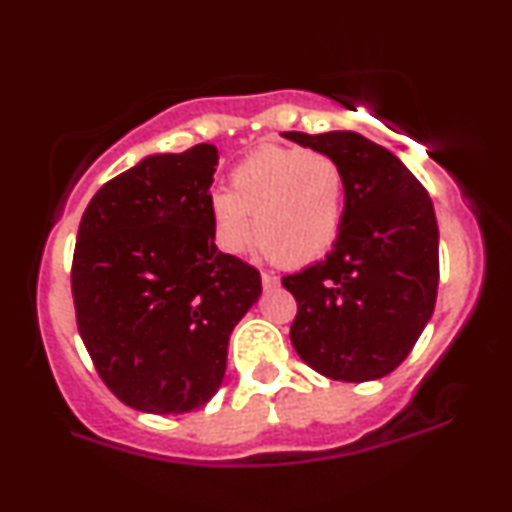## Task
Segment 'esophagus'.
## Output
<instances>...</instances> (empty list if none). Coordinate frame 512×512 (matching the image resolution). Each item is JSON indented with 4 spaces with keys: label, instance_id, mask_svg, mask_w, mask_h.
I'll list each match as a JSON object with an SVG mask.
<instances>
[{
    "label": "esophagus",
    "instance_id": "1",
    "mask_svg": "<svg viewBox=\"0 0 512 512\" xmlns=\"http://www.w3.org/2000/svg\"><path fill=\"white\" fill-rule=\"evenodd\" d=\"M262 286L264 289H274V286H279V276L274 272H262Z\"/></svg>",
    "mask_w": 512,
    "mask_h": 512
}]
</instances>
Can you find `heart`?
Masks as SVG:
<instances>
[{
	"mask_svg": "<svg viewBox=\"0 0 512 512\" xmlns=\"http://www.w3.org/2000/svg\"><path fill=\"white\" fill-rule=\"evenodd\" d=\"M344 202V170L332 156L301 146H260L231 170V192L211 195L216 243L236 255L257 231L262 250L279 264L320 260L342 231Z\"/></svg>",
	"mask_w": 512,
	"mask_h": 512,
	"instance_id": "1",
	"label": "heart"
}]
</instances>
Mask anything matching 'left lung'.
I'll use <instances>...</instances> for the list:
<instances>
[{"mask_svg":"<svg viewBox=\"0 0 512 512\" xmlns=\"http://www.w3.org/2000/svg\"><path fill=\"white\" fill-rule=\"evenodd\" d=\"M284 137L332 156L346 180L344 221L332 252L281 279L298 303L291 344L325 378L378 380L409 356L436 308L433 202L395 154L361 134Z\"/></svg>","mask_w":512,"mask_h":512,"instance_id":"obj_1","label":"left lung"}]
</instances>
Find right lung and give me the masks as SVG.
I'll use <instances>...</instances> for the list:
<instances>
[{"instance_id": "add662e5", "label": "right lung", "mask_w": 512, "mask_h": 512, "mask_svg": "<svg viewBox=\"0 0 512 512\" xmlns=\"http://www.w3.org/2000/svg\"><path fill=\"white\" fill-rule=\"evenodd\" d=\"M216 163L211 144L144 158L93 195L76 233V327L108 390L146 414L216 395L228 337L262 293L260 272L214 245Z\"/></svg>"}]
</instances>
